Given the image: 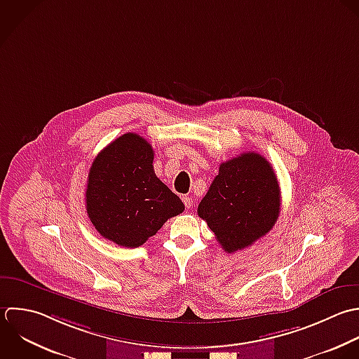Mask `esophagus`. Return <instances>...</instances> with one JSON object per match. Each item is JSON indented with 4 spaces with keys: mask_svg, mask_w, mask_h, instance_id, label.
Masks as SVG:
<instances>
[{
    "mask_svg": "<svg viewBox=\"0 0 359 359\" xmlns=\"http://www.w3.org/2000/svg\"><path fill=\"white\" fill-rule=\"evenodd\" d=\"M182 200H183V203H184L186 208H191V207H193V198H191V197H189V196H183V197H182Z\"/></svg>",
    "mask_w": 359,
    "mask_h": 359,
    "instance_id": "esophagus-1",
    "label": "esophagus"
}]
</instances>
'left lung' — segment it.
I'll list each match as a JSON object with an SVG mask.
<instances>
[{"instance_id": "left-lung-1", "label": "left lung", "mask_w": 359, "mask_h": 359, "mask_svg": "<svg viewBox=\"0 0 359 359\" xmlns=\"http://www.w3.org/2000/svg\"><path fill=\"white\" fill-rule=\"evenodd\" d=\"M281 191L270 162L245 152L219 165V172L198 204V217L228 253L267 235L281 211Z\"/></svg>"}]
</instances>
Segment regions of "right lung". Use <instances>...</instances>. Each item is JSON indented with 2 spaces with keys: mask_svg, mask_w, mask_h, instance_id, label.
Instances as JSON below:
<instances>
[{
  "mask_svg": "<svg viewBox=\"0 0 359 359\" xmlns=\"http://www.w3.org/2000/svg\"><path fill=\"white\" fill-rule=\"evenodd\" d=\"M151 144L134 133L110 142L95 158L85 193L95 229L123 248H138L172 217L184 211L182 200L154 170Z\"/></svg>",
  "mask_w": 359,
  "mask_h": 359,
  "instance_id": "add662e5",
  "label": "right lung"
}]
</instances>
